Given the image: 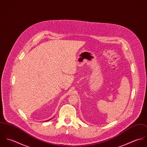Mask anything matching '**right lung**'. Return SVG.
Segmentation results:
<instances>
[{"mask_svg":"<svg viewBox=\"0 0 147 147\" xmlns=\"http://www.w3.org/2000/svg\"><path fill=\"white\" fill-rule=\"evenodd\" d=\"M51 119H52V118H51ZM51 119H49V120H48V121H50V120H51Z\"/></svg>","mask_w":147,"mask_h":147,"instance_id":"right-lung-1","label":"right lung"}]
</instances>
